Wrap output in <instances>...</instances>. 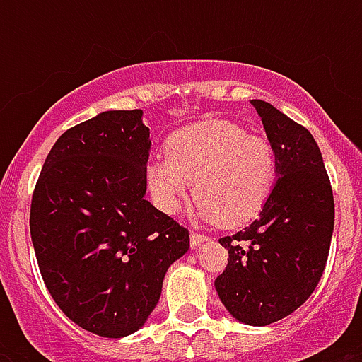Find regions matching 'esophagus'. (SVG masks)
Returning <instances> with one entry per match:
<instances>
[{
    "label": "esophagus",
    "mask_w": 362,
    "mask_h": 362,
    "mask_svg": "<svg viewBox=\"0 0 362 362\" xmlns=\"http://www.w3.org/2000/svg\"><path fill=\"white\" fill-rule=\"evenodd\" d=\"M204 240H209V237L203 235V233H192V235H189V244H192V247H197L199 244Z\"/></svg>",
    "instance_id": "obj_1"
}]
</instances>
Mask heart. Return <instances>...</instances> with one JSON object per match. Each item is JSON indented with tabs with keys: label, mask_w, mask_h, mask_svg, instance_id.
Segmentation results:
<instances>
[{
	"label": "heart",
	"mask_w": 362,
	"mask_h": 362,
	"mask_svg": "<svg viewBox=\"0 0 362 362\" xmlns=\"http://www.w3.org/2000/svg\"><path fill=\"white\" fill-rule=\"evenodd\" d=\"M280 176L270 139L229 120H204L176 131L146 167V186L165 214H176L193 192L197 216L240 227L264 209Z\"/></svg>",
	"instance_id": "b5f03b06"
}]
</instances>
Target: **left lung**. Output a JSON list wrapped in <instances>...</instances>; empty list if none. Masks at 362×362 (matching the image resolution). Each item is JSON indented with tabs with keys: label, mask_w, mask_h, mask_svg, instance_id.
Returning <instances> with one entry per match:
<instances>
[{
	"label": "left lung",
	"mask_w": 362,
	"mask_h": 362,
	"mask_svg": "<svg viewBox=\"0 0 362 362\" xmlns=\"http://www.w3.org/2000/svg\"><path fill=\"white\" fill-rule=\"evenodd\" d=\"M252 105L276 148L280 178L257 220L220 238L229 259L214 286L233 317L263 327L293 314L314 293L329 257L334 197L312 133L270 103Z\"/></svg>",
	"instance_id": "1"
}]
</instances>
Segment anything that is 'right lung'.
I'll use <instances>...</instances> for the list:
<instances>
[{"label": "right lung", "instance_id": "1", "mask_svg": "<svg viewBox=\"0 0 362 362\" xmlns=\"http://www.w3.org/2000/svg\"><path fill=\"white\" fill-rule=\"evenodd\" d=\"M150 129L142 110H107L71 127L33 189L30 231L45 286L62 312L105 338L139 331L189 233L150 204Z\"/></svg>", "mask_w": 362, "mask_h": 362}]
</instances>
